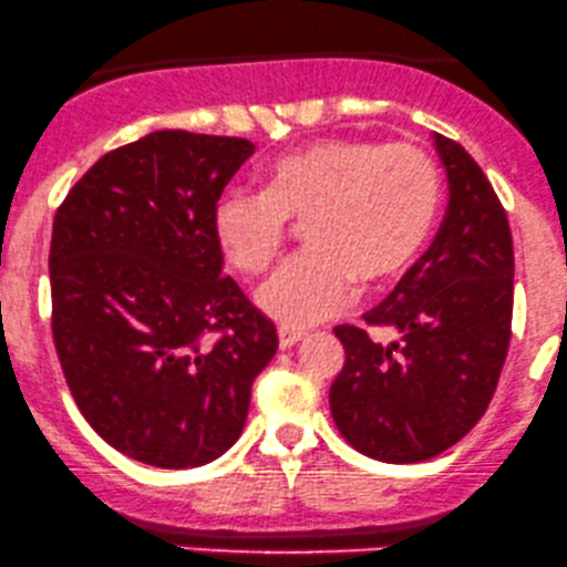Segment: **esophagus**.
<instances>
[{"mask_svg": "<svg viewBox=\"0 0 567 567\" xmlns=\"http://www.w3.org/2000/svg\"><path fill=\"white\" fill-rule=\"evenodd\" d=\"M306 334H308V330H300V327L281 324L278 327V346H281V349H289V346H295L297 340H302Z\"/></svg>", "mask_w": 567, "mask_h": 567, "instance_id": "1", "label": "esophagus"}]
</instances>
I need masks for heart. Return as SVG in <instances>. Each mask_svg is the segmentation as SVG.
Here are the masks:
<instances>
[{
	"mask_svg": "<svg viewBox=\"0 0 567 567\" xmlns=\"http://www.w3.org/2000/svg\"><path fill=\"white\" fill-rule=\"evenodd\" d=\"M261 194L229 188L213 208V235L240 272H261L302 221L306 251L257 289V306L306 327L343 306L351 284L400 276L427 243L437 213V167L413 143L327 137L265 164Z\"/></svg>",
	"mask_w": 567,
	"mask_h": 567,
	"instance_id": "heart-1",
	"label": "heart"
}]
</instances>
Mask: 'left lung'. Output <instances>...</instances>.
Wrapping results in <instances>:
<instances>
[{"mask_svg": "<svg viewBox=\"0 0 567 567\" xmlns=\"http://www.w3.org/2000/svg\"><path fill=\"white\" fill-rule=\"evenodd\" d=\"M449 203L430 248L364 313L392 343L362 327H334L346 349L330 411L357 452L408 465L452 449L495 394L511 343L514 240L484 169L454 140L435 135Z\"/></svg>", "mask_w": 567, "mask_h": 567, "instance_id": "obj_1", "label": "left lung"}]
</instances>
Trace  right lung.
<instances>
[{
	"mask_svg": "<svg viewBox=\"0 0 567 567\" xmlns=\"http://www.w3.org/2000/svg\"><path fill=\"white\" fill-rule=\"evenodd\" d=\"M251 140L162 130L102 156L53 218L51 330L66 386L113 449L199 467L240 437L276 324L229 276L213 208Z\"/></svg>",
	"mask_w": 567,
	"mask_h": 567,
	"instance_id": "right-lung-1",
	"label": "right lung"
}]
</instances>
